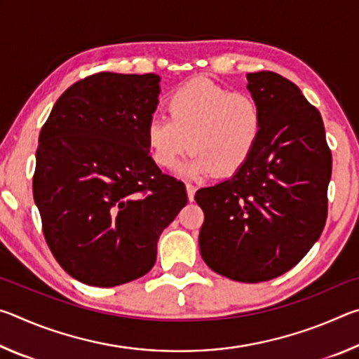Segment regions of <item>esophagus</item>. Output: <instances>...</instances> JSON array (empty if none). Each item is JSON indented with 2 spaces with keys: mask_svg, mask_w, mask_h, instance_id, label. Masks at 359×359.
<instances>
[{
  "mask_svg": "<svg viewBox=\"0 0 359 359\" xmlns=\"http://www.w3.org/2000/svg\"><path fill=\"white\" fill-rule=\"evenodd\" d=\"M194 193H196V187L191 185V184H187V196H188V201H193V199H194Z\"/></svg>",
  "mask_w": 359,
  "mask_h": 359,
  "instance_id": "34e87169",
  "label": "esophagus"
}]
</instances>
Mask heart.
<instances>
[{
    "label": "heart",
    "instance_id": "heart-1",
    "mask_svg": "<svg viewBox=\"0 0 359 359\" xmlns=\"http://www.w3.org/2000/svg\"><path fill=\"white\" fill-rule=\"evenodd\" d=\"M166 111L168 117L149 120L145 144L161 168L174 166L190 145L191 154L179 166V172L188 179L238 172L263 135L259 102L205 77L175 88L168 96Z\"/></svg>",
    "mask_w": 359,
    "mask_h": 359
}]
</instances>
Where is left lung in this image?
Segmentation results:
<instances>
[{"label": "left lung", "instance_id": "obj_1", "mask_svg": "<svg viewBox=\"0 0 359 359\" xmlns=\"http://www.w3.org/2000/svg\"><path fill=\"white\" fill-rule=\"evenodd\" d=\"M263 109V135L229 179L196 191L204 212L199 252L212 271L257 283L285 274L318 241L332 158L320 112L288 79L248 72Z\"/></svg>", "mask_w": 359, "mask_h": 359}]
</instances>
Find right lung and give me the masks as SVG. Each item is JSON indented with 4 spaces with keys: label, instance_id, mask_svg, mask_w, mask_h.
<instances>
[{
    "label": "right lung",
    "instance_id": "1",
    "mask_svg": "<svg viewBox=\"0 0 359 359\" xmlns=\"http://www.w3.org/2000/svg\"><path fill=\"white\" fill-rule=\"evenodd\" d=\"M156 74L98 72L66 90L42 126L33 196L47 245L71 277L117 287L154 267L187 190L149 155Z\"/></svg>",
    "mask_w": 359,
    "mask_h": 359
}]
</instances>
